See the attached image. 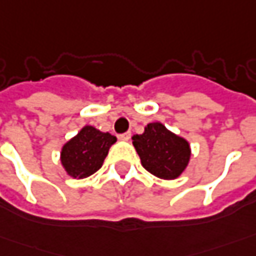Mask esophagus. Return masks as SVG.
<instances>
[{
    "label": "esophagus",
    "mask_w": 256,
    "mask_h": 256,
    "mask_svg": "<svg viewBox=\"0 0 256 256\" xmlns=\"http://www.w3.org/2000/svg\"><path fill=\"white\" fill-rule=\"evenodd\" d=\"M118 138L121 139V140H128V139L131 138V132H124V134H120L118 135Z\"/></svg>",
    "instance_id": "obj_1"
}]
</instances>
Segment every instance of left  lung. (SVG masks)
I'll list each match as a JSON object with an SVG mask.
<instances>
[{"label": "left lung", "mask_w": 256, "mask_h": 256, "mask_svg": "<svg viewBox=\"0 0 256 256\" xmlns=\"http://www.w3.org/2000/svg\"><path fill=\"white\" fill-rule=\"evenodd\" d=\"M132 144L142 166L158 178H177L191 158L188 142L174 135L160 122L148 124L142 135L132 136Z\"/></svg>", "instance_id": "left-lung-1"}]
</instances>
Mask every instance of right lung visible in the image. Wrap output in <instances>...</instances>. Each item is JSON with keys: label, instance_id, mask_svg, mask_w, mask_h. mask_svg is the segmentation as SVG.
I'll return each mask as SVG.
<instances>
[{"label": "right lung", "instance_id": "right-lung-1", "mask_svg": "<svg viewBox=\"0 0 256 256\" xmlns=\"http://www.w3.org/2000/svg\"><path fill=\"white\" fill-rule=\"evenodd\" d=\"M117 140L108 132L84 126L76 136L66 142L61 152V163L74 178H84L102 167L110 146Z\"/></svg>", "mask_w": 256, "mask_h": 256}]
</instances>
